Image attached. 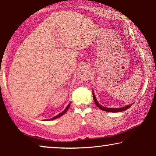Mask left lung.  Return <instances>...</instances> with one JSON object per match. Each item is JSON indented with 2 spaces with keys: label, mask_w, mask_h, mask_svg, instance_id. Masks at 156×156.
Wrapping results in <instances>:
<instances>
[{
  "label": "left lung",
  "mask_w": 156,
  "mask_h": 156,
  "mask_svg": "<svg viewBox=\"0 0 156 156\" xmlns=\"http://www.w3.org/2000/svg\"><path fill=\"white\" fill-rule=\"evenodd\" d=\"M93 95L94 101H95V105H97V107H99L101 110H103V111H105V112H123L124 110H126L127 109H129V107H130L131 105H132V104L129 105H126V106L121 107V108H107V107L102 106V105H100L99 103H98V100H97V99H96V98L95 96V94H94L93 90Z\"/></svg>",
  "instance_id": "left-lung-1"
}]
</instances>
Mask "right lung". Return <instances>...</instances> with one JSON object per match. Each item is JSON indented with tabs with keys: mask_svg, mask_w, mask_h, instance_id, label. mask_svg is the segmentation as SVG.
Instances as JSON below:
<instances>
[{
	"mask_svg": "<svg viewBox=\"0 0 156 156\" xmlns=\"http://www.w3.org/2000/svg\"><path fill=\"white\" fill-rule=\"evenodd\" d=\"M70 105H71V102H70V103H69V105H68V106L66 107V109H64V110H63V111L62 112H61V113H60V114H58V115H56V116H55V117H53V118H51V119H45V121H48V120H52V119H57V118L60 117H61V116H62V115H64V114H65L66 112H67V110H68V109H69V107H70Z\"/></svg>",
	"mask_w": 156,
	"mask_h": 156,
	"instance_id": "obj_1",
	"label": "right lung"
}]
</instances>
